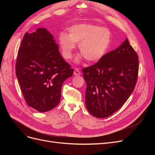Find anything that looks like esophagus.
<instances>
[{"label":"esophagus","instance_id":"34e87169","mask_svg":"<svg viewBox=\"0 0 155 155\" xmlns=\"http://www.w3.org/2000/svg\"><path fill=\"white\" fill-rule=\"evenodd\" d=\"M74 74L75 76H79V75L81 74V73L80 71H79V70L78 68H76L74 72Z\"/></svg>","mask_w":155,"mask_h":155}]
</instances>
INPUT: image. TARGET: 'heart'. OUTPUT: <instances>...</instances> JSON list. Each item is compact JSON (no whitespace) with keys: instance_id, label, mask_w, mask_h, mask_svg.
I'll return each mask as SVG.
<instances>
[{"instance_id":"obj_1","label":"heart","mask_w":155,"mask_h":155,"mask_svg":"<svg viewBox=\"0 0 155 155\" xmlns=\"http://www.w3.org/2000/svg\"><path fill=\"white\" fill-rule=\"evenodd\" d=\"M110 41L111 33L109 29L89 23L73 25L68 28V34L61 32L59 35V46L65 59L72 58L76 45H79L80 53L91 63L102 58Z\"/></svg>"}]
</instances>
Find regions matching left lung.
I'll list each match as a JSON object with an SVG mask.
<instances>
[{"label": "left lung", "mask_w": 155, "mask_h": 155, "mask_svg": "<svg viewBox=\"0 0 155 155\" xmlns=\"http://www.w3.org/2000/svg\"><path fill=\"white\" fill-rule=\"evenodd\" d=\"M138 67V56L126 39L96 64L83 68L88 111L104 118L119 110L134 91Z\"/></svg>", "instance_id": "left-lung-1"}]
</instances>
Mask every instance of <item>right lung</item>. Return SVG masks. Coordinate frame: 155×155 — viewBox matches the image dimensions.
I'll use <instances>...</instances> for the list:
<instances>
[{
  "label": "right lung",
  "mask_w": 155,
  "mask_h": 155,
  "mask_svg": "<svg viewBox=\"0 0 155 155\" xmlns=\"http://www.w3.org/2000/svg\"><path fill=\"white\" fill-rule=\"evenodd\" d=\"M54 37L44 28L26 32L18 51L16 76L28 105L41 112L55 107L64 81L74 70L61 57Z\"/></svg>",
  "instance_id": "1"
}]
</instances>
